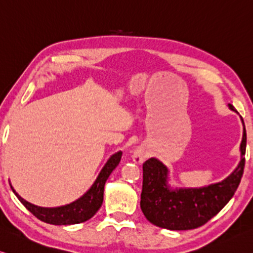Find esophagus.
Returning <instances> with one entry per match:
<instances>
[{
	"mask_svg": "<svg viewBox=\"0 0 253 253\" xmlns=\"http://www.w3.org/2000/svg\"><path fill=\"white\" fill-rule=\"evenodd\" d=\"M146 159V155L141 150H135L133 154V161L138 164H141V163Z\"/></svg>",
	"mask_w": 253,
	"mask_h": 253,
	"instance_id": "34e87169",
	"label": "esophagus"
}]
</instances>
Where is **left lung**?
Instances as JSON below:
<instances>
[{
	"mask_svg": "<svg viewBox=\"0 0 253 253\" xmlns=\"http://www.w3.org/2000/svg\"><path fill=\"white\" fill-rule=\"evenodd\" d=\"M230 108L235 111L230 104ZM243 122V120H242ZM247 132L243 127L241 161L230 176L219 183L200 189H169L166 166L156 158L142 165V192L140 207L151 224L172 231L200 227L225 207L238 189L246 164Z\"/></svg>",
	"mask_w": 253,
	"mask_h": 253,
	"instance_id": "1",
	"label": "left lung"
}]
</instances>
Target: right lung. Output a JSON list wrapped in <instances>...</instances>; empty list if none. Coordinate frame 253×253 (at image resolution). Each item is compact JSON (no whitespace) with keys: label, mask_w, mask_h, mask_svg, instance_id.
<instances>
[{"label":"right lung","mask_w":253,"mask_h":253,"mask_svg":"<svg viewBox=\"0 0 253 253\" xmlns=\"http://www.w3.org/2000/svg\"><path fill=\"white\" fill-rule=\"evenodd\" d=\"M122 157V151L114 154L110 159H108L106 164L103 167L102 172L99 173L98 177L95 181V183L88 191L84 194L83 197L79 198L75 203L62 206V207L56 208H42L35 206L28 203L25 199L19 196L14 191V189L11 186L12 191L21 204L33 213L35 217L42 221H45L47 224L52 225H72L84 223L88 219H90L95 213L98 211L100 206L103 204L104 198V186L105 182L113 172V169L119 165L120 161Z\"/></svg>","instance_id":"right-lung-1"}]
</instances>
